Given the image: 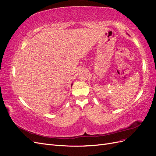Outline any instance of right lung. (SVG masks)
<instances>
[{"label": "right lung", "instance_id": "obj_1", "mask_svg": "<svg viewBox=\"0 0 156 156\" xmlns=\"http://www.w3.org/2000/svg\"><path fill=\"white\" fill-rule=\"evenodd\" d=\"M72 85H73V84H72Z\"/></svg>", "mask_w": 156, "mask_h": 156}]
</instances>
